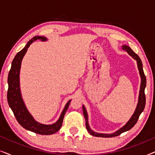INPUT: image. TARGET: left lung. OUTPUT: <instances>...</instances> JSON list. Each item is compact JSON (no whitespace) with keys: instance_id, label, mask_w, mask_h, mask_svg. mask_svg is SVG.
I'll return each mask as SVG.
<instances>
[{"instance_id":"8db88e82","label":"left lung","mask_w":155,"mask_h":155,"mask_svg":"<svg viewBox=\"0 0 155 155\" xmlns=\"http://www.w3.org/2000/svg\"><path fill=\"white\" fill-rule=\"evenodd\" d=\"M122 49L125 50L127 53L132 57L133 59H135L137 61V68L139 71V74L141 78V82H140V92H139V97H138V101H137V104L135 109L134 113L131 116V118L129 119L128 122L124 125V126L116 130V132L112 133H97L93 131L91 129L90 125H89L88 121V114L87 112V110L85 109V107L82 105V111H83V115L85 118V124H86V128L88 130V132L90 133L92 135H94L95 137H112L118 136L121 134V133L128 131L133 128L136 124L140 115L142 112L143 111L144 109H145V89L146 87V77L144 74L143 68V63L140 58V57L134 53V51L127 45H123Z\"/></svg>"}]
</instances>
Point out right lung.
Segmentation results:
<instances>
[{
  "mask_svg": "<svg viewBox=\"0 0 155 155\" xmlns=\"http://www.w3.org/2000/svg\"><path fill=\"white\" fill-rule=\"evenodd\" d=\"M37 39L41 40V41H46L48 39L43 36H35V37H33L27 42L25 47L20 52L16 54L12 61L11 68H10L8 78V102L17 120L23 128L30 130L31 132L37 133V134L51 135L58 131L61 128L63 118L66 113L67 109H68L71 99L66 103L65 107L63 108V110L61 112L60 117L54 124L48 125L40 124L33 118L31 114L29 112L24 101H23L22 94H21L20 73L22 61L27 51V48L29 47L30 44Z\"/></svg>",
  "mask_w": 155,
  "mask_h": 155,
  "instance_id": "1",
  "label": "right lung"
}]
</instances>
